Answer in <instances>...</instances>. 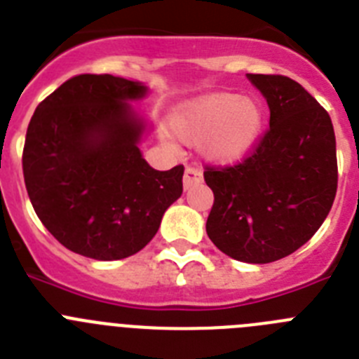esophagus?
Returning <instances> with one entry per match:
<instances>
[{
    "label": "esophagus",
    "mask_w": 359,
    "mask_h": 359,
    "mask_svg": "<svg viewBox=\"0 0 359 359\" xmlns=\"http://www.w3.org/2000/svg\"><path fill=\"white\" fill-rule=\"evenodd\" d=\"M201 182H203L201 170L194 169V167H187L185 176H183V187H185V190H189L190 187L196 185V183H201Z\"/></svg>",
    "instance_id": "1"
}]
</instances>
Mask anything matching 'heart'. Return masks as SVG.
I'll use <instances>...</instances> for the list:
<instances>
[{
    "label": "heart",
    "instance_id": "1",
    "mask_svg": "<svg viewBox=\"0 0 359 359\" xmlns=\"http://www.w3.org/2000/svg\"><path fill=\"white\" fill-rule=\"evenodd\" d=\"M262 128L264 109L257 98L224 91L192 98L177 107L170 120L177 140L201 144L203 156L215 165L243 161L261 138Z\"/></svg>",
    "mask_w": 359,
    "mask_h": 359
}]
</instances>
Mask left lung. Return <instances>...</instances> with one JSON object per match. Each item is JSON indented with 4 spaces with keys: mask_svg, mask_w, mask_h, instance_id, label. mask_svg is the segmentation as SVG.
<instances>
[{
    "mask_svg": "<svg viewBox=\"0 0 359 359\" xmlns=\"http://www.w3.org/2000/svg\"><path fill=\"white\" fill-rule=\"evenodd\" d=\"M269 107V129L252 156L205 170L214 192L212 243L228 257L268 264L297 252L322 226L338 187L331 116L282 75L246 73Z\"/></svg>",
    "mask_w": 359,
    "mask_h": 359,
    "instance_id": "1",
    "label": "left lung"
}]
</instances>
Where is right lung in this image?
<instances>
[{
	"label": "right lung",
	"mask_w": 359,
	"mask_h": 359,
	"mask_svg": "<svg viewBox=\"0 0 359 359\" xmlns=\"http://www.w3.org/2000/svg\"><path fill=\"white\" fill-rule=\"evenodd\" d=\"M147 93L144 82L77 75L44 98L28 123V198L46 230L79 255H135L182 196L183 165L156 170L142 156L151 126L131 102Z\"/></svg>",
	"instance_id": "obj_1"
}]
</instances>
